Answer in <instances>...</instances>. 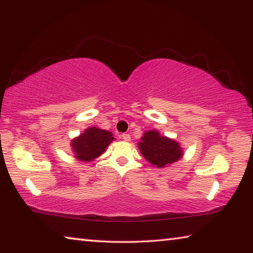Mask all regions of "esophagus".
Returning <instances> with one entry per match:
<instances>
[{
    "label": "esophagus",
    "instance_id": "34e87169",
    "mask_svg": "<svg viewBox=\"0 0 253 253\" xmlns=\"http://www.w3.org/2000/svg\"><path fill=\"white\" fill-rule=\"evenodd\" d=\"M122 138L125 140V142H129V140H130V135L129 134H126V132H125V134L122 135Z\"/></svg>",
    "mask_w": 253,
    "mask_h": 253
}]
</instances>
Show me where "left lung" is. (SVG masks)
I'll use <instances>...</instances> for the list:
<instances>
[{
	"instance_id": "8db88e82",
	"label": "left lung",
	"mask_w": 253,
	"mask_h": 253,
	"mask_svg": "<svg viewBox=\"0 0 253 253\" xmlns=\"http://www.w3.org/2000/svg\"><path fill=\"white\" fill-rule=\"evenodd\" d=\"M138 147L142 155L156 168H164L183 156L179 143L162 136L155 129L145 132L138 143Z\"/></svg>"
}]
</instances>
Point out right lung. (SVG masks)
I'll list each match as a JSON object with an SVG mask.
<instances>
[{
  "label": "right lung",
  "instance_id": "obj_1",
  "mask_svg": "<svg viewBox=\"0 0 253 253\" xmlns=\"http://www.w3.org/2000/svg\"><path fill=\"white\" fill-rule=\"evenodd\" d=\"M115 138L108 130L97 127L87 128L80 136L71 140L75 157L81 162H91L106 151Z\"/></svg>",
  "mask_w": 253,
  "mask_h": 253
}]
</instances>
